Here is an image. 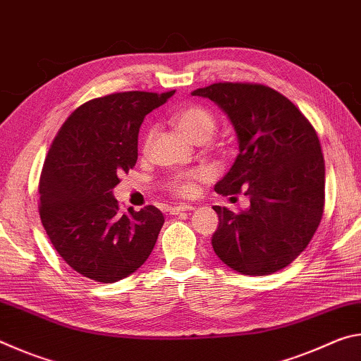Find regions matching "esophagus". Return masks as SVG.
<instances>
[{
  "label": "esophagus",
  "mask_w": 361,
  "mask_h": 361,
  "mask_svg": "<svg viewBox=\"0 0 361 361\" xmlns=\"http://www.w3.org/2000/svg\"><path fill=\"white\" fill-rule=\"evenodd\" d=\"M189 210H194V207L192 205H176V207H172V209H170V215H178V213H181V212H189Z\"/></svg>",
  "instance_id": "1"
}]
</instances>
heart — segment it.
<instances>
[{"instance_id": "1", "label": "heart", "mask_w": 361, "mask_h": 361, "mask_svg": "<svg viewBox=\"0 0 361 361\" xmlns=\"http://www.w3.org/2000/svg\"><path fill=\"white\" fill-rule=\"evenodd\" d=\"M172 121L183 132V135H186L194 143L209 142L218 127L216 116L213 114L209 108L199 105V103H191V105L176 109L172 114ZM152 138H154V127H149L143 137V151L149 148ZM204 176L205 173L197 172V170L178 176V178L173 181V192L180 195H192L195 192V181L202 180Z\"/></svg>"}]
</instances>
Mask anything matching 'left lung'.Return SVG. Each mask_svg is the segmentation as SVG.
<instances>
[{"mask_svg": "<svg viewBox=\"0 0 361 361\" xmlns=\"http://www.w3.org/2000/svg\"><path fill=\"white\" fill-rule=\"evenodd\" d=\"M192 95L215 102L239 140V156L215 191H243L250 199V209L240 213L213 207L219 218L213 250L243 276L277 272L304 252L322 221L325 161L317 132L286 97L267 85L216 82Z\"/></svg>", "mask_w": 361, "mask_h": 361, "instance_id": "obj_1", "label": "left lung"}]
</instances>
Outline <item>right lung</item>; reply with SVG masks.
Listing matches in <instances>:
<instances>
[{
	"label": "right lung",
	"instance_id": "obj_1",
	"mask_svg": "<svg viewBox=\"0 0 361 361\" xmlns=\"http://www.w3.org/2000/svg\"><path fill=\"white\" fill-rule=\"evenodd\" d=\"M175 90L119 92L85 102L49 148L39 178V216L49 240L70 267L113 283L148 259L164 224L148 205L121 213L113 189L137 164L145 116Z\"/></svg>",
	"mask_w": 361,
	"mask_h": 361
}]
</instances>
